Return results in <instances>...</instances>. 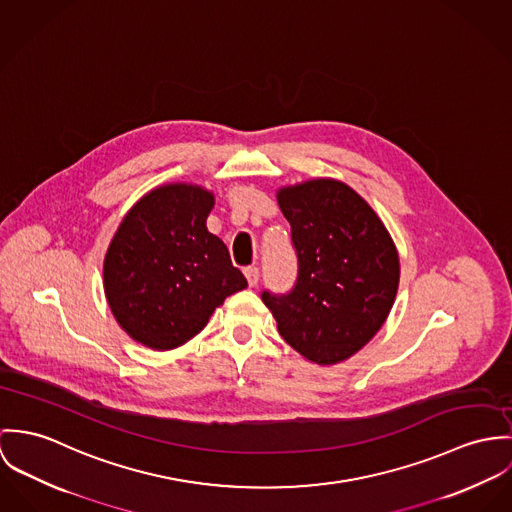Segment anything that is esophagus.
<instances>
[{"instance_id": "obj_1", "label": "esophagus", "mask_w": 512, "mask_h": 512, "mask_svg": "<svg viewBox=\"0 0 512 512\" xmlns=\"http://www.w3.org/2000/svg\"><path fill=\"white\" fill-rule=\"evenodd\" d=\"M245 277H247V283H249V286H257V283H259V269L257 267H247L245 271Z\"/></svg>"}]
</instances>
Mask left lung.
<instances>
[{"label":"left lung","mask_w":512,"mask_h":512,"mask_svg":"<svg viewBox=\"0 0 512 512\" xmlns=\"http://www.w3.org/2000/svg\"><path fill=\"white\" fill-rule=\"evenodd\" d=\"M298 277L288 294H261L279 334L302 357L336 365L385 324L397 298V247L375 210L345 182L314 178L277 192Z\"/></svg>","instance_id":"obj_1"}]
</instances>
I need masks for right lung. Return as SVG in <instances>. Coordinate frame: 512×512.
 <instances>
[{"mask_svg":"<svg viewBox=\"0 0 512 512\" xmlns=\"http://www.w3.org/2000/svg\"><path fill=\"white\" fill-rule=\"evenodd\" d=\"M212 208L210 190L176 182L147 192L119 224L104 259V288L133 340L174 349L247 286L226 243L206 228Z\"/></svg>","mask_w":512,"mask_h":512,"instance_id":"obj_1","label":"right lung"}]
</instances>
